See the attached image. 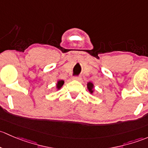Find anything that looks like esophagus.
<instances>
[{
  "mask_svg": "<svg viewBox=\"0 0 148 148\" xmlns=\"http://www.w3.org/2000/svg\"><path fill=\"white\" fill-rule=\"evenodd\" d=\"M73 79L75 80H80L81 79V77H80V76H74Z\"/></svg>",
  "mask_w": 148,
  "mask_h": 148,
  "instance_id": "esophagus-1",
  "label": "esophagus"
}]
</instances>
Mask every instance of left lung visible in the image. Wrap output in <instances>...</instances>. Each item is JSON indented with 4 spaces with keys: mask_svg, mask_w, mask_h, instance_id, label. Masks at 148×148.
I'll return each mask as SVG.
<instances>
[{
    "mask_svg": "<svg viewBox=\"0 0 148 148\" xmlns=\"http://www.w3.org/2000/svg\"><path fill=\"white\" fill-rule=\"evenodd\" d=\"M87 87H88V90L90 91V92L91 94L93 92V88H94V85L92 84V83H90V82H89V83H88V84H87Z\"/></svg>",
    "mask_w": 148,
    "mask_h": 148,
    "instance_id": "8db88e82",
    "label": "left lung"
}]
</instances>
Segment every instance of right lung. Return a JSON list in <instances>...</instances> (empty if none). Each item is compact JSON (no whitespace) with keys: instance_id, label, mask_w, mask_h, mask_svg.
<instances>
[{"instance_id":"right-lung-1","label":"right lung","mask_w":148,"mask_h":148,"mask_svg":"<svg viewBox=\"0 0 148 148\" xmlns=\"http://www.w3.org/2000/svg\"><path fill=\"white\" fill-rule=\"evenodd\" d=\"M63 84H64L63 80H58V83H57V85H56V88H57V89L58 90L60 89V88H62V86L63 85Z\"/></svg>"}]
</instances>
